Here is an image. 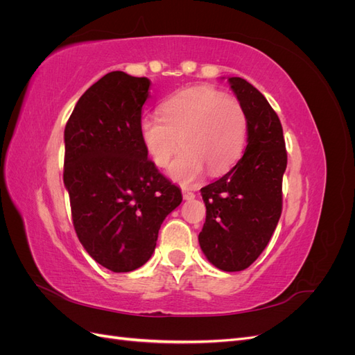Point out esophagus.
Instances as JSON below:
<instances>
[{"mask_svg":"<svg viewBox=\"0 0 355 355\" xmlns=\"http://www.w3.org/2000/svg\"><path fill=\"white\" fill-rule=\"evenodd\" d=\"M182 197H184V200H192V198H196V194L194 192H191L189 189L184 188L182 189Z\"/></svg>","mask_w":355,"mask_h":355,"instance_id":"obj_1","label":"esophagus"}]
</instances>
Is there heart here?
Instances as JSON below:
<instances>
[{
  "instance_id": "obj_1",
  "label": "heart",
  "mask_w": 355,
  "mask_h": 355,
  "mask_svg": "<svg viewBox=\"0 0 355 355\" xmlns=\"http://www.w3.org/2000/svg\"><path fill=\"white\" fill-rule=\"evenodd\" d=\"M249 135V118L240 101L211 85H194L170 96L159 105V115L139 121V136L154 164L170 167V178L191 185L209 173L228 171L241 158Z\"/></svg>"
}]
</instances>
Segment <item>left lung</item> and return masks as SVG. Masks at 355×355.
Segmentation results:
<instances>
[{"label": "left lung", "mask_w": 355, "mask_h": 355, "mask_svg": "<svg viewBox=\"0 0 355 355\" xmlns=\"http://www.w3.org/2000/svg\"><path fill=\"white\" fill-rule=\"evenodd\" d=\"M228 81L249 118L247 146L227 175L201 188L206 222L198 241L210 263L235 272L259 257L277 228L287 153L280 118L265 96L240 77Z\"/></svg>", "instance_id": "obj_1"}]
</instances>
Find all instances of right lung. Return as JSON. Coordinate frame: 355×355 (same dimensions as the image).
Returning <instances> with one entry per match:
<instances>
[{"mask_svg": "<svg viewBox=\"0 0 355 355\" xmlns=\"http://www.w3.org/2000/svg\"><path fill=\"white\" fill-rule=\"evenodd\" d=\"M146 77L106 73L85 92L65 127L63 182L72 223L93 259L130 272L153 256L161 223L182 202L139 136Z\"/></svg>", "mask_w": 355, "mask_h": 355, "instance_id": "1", "label": "right lung"}]
</instances>
